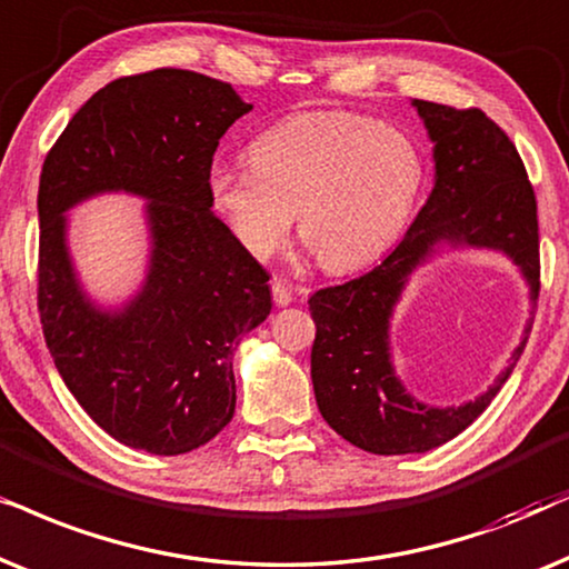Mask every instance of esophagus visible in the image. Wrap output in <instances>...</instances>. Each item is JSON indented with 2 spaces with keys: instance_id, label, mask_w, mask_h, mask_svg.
Returning <instances> with one entry per match:
<instances>
[{
  "instance_id": "esophagus-1",
  "label": "esophagus",
  "mask_w": 569,
  "mask_h": 569,
  "mask_svg": "<svg viewBox=\"0 0 569 569\" xmlns=\"http://www.w3.org/2000/svg\"><path fill=\"white\" fill-rule=\"evenodd\" d=\"M270 289H272V301H276L278 307H289L291 301H293V291H291V286L286 283V280L272 278Z\"/></svg>"
}]
</instances>
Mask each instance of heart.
Wrapping results in <instances>:
<instances>
[{
  "label": "heart",
  "instance_id": "heart-1",
  "mask_svg": "<svg viewBox=\"0 0 569 569\" xmlns=\"http://www.w3.org/2000/svg\"><path fill=\"white\" fill-rule=\"evenodd\" d=\"M427 179L400 127L351 111H305L257 134L249 161H213L208 200L237 244L268 260L299 237L330 272L380 260L411 221Z\"/></svg>",
  "mask_w": 569,
  "mask_h": 569
}]
</instances>
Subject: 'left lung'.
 <instances>
[{"label":"left lung","instance_id":"1","mask_svg":"<svg viewBox=\"0 0 569 569\" xmlns=\"http://www.w3.org/2000/svg\"><path fill=\"white\" fill-rule=\"evenodd\" d=\"M411 106L435 146V187L427 202L377 268L309 299L317 325V408L340 437L375 456H408L450 442L487 411L526 348L522 338L505 372L473 400L429 406L413 398L400 382L390 346V320L413 272L445 247L491 249L518 268L533 307L541 286L536 194L510 138L479 109L419 98Z\"/></svg>","mask_w":569,"mask_h":569}]
</instances>
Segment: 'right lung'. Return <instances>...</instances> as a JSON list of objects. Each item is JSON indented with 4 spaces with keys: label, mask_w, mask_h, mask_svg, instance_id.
<instances>
[{
    "label": "right lung",
    "mask_w": 569,
    "mask_h": 569,
    "mask_svg": "<svg viewBox=\"0 0 569 569\" xmlns=\"http://www.w3.org/2000/svg\"><path fill=\"white\" fill-rule=\"evenodd\" d=\"M249 111L208 74H132L90 96L43 161V338L78 403L127 448L181 456L237 408L233 353L270 315V276L213 216L206 173L218 140ZM111 191L147 200L151 241L147 278L119 308L87 297L66 241V213Z\"/></svg>",
    "instance_id": "obj_1"
}]
</instances>
